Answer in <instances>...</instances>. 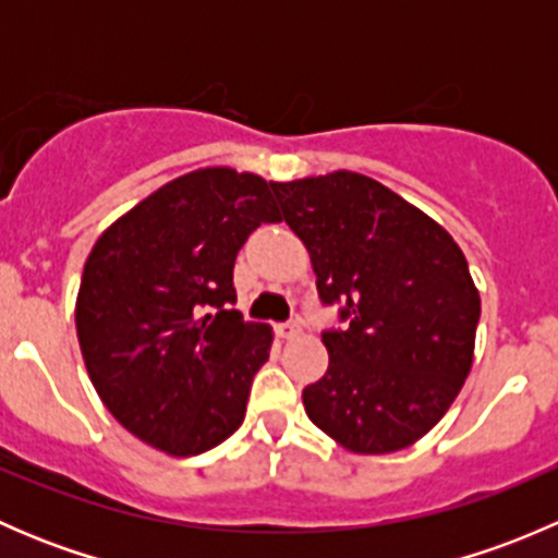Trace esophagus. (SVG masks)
Masks as SVG:
<instances>
[{"mask_svg": "<svg viewBox=\"0 0 558 558\" xmlns=\"http://www.w3.org/2000/svg\"><path fill=\"white\" fill-rule=\"evenodd\" d=\"M275 331H278L280 340H294V337H300V324L296 320H289V324H278L275 326Z\"/></svg>", "mask_w": 558, "mask_h": 558, "instance_id": "34e87169", "label": "esophagus"}]
</instances>
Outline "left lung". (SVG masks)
<instances>
[{"label": "left lung", "mask_w": 558, "mask_h": 558, "mask_svg": "<svg viewBox=\"0 0 558 558\" xmlns=\"http://www.w3.org/2000/svg\"><path fill=\"white\" fill-rule=\"evenodd\" d=\"M311 253L329 369L302 391L307 415L351 453H393L426 435L459 397L475 356L481 294L456 240L367 174L337 170L269 183Z\"/></svg>", "instance_id": "left-lung-1"}]
</instances>
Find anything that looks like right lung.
<instances>
[{
	"label": "right lung",
	"instance_id": "right-lung-1",
	"mask_svg": "<svg viewBox=\"0 0 558 558\" xmlns=\"http://www.w3.org/2000/svg\"><path fill=\"white\" fill-rule=\"evenodd\" d=\"M278 221L267 180L202 167L123 213L88 253L75 302L88 378L156 451L205 453L243 424L272 329L229 307L234 258Z\"/></svg>",
	"mask_w": 558,
	"mask_h": 558
}]
</instances>
